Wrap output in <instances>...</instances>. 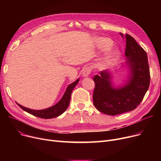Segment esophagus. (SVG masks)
Segmentation results:
<instances>
[{"label": "esophagus", "instance_id": "esophagus-1", "mask_svg": "<svg viewBox=\"0 0 161 161\" xmlns=\"http://www.w3.org/2000/svg\"><path fill=\"white\" fill-rule=\"evenodd\" d=\"M91 72V69L90 67H86L83 69L82 72V75L83 77H86V76H88Z\"/></svg>", "mask_w": 161, "mask_h": 161}]
</instances>
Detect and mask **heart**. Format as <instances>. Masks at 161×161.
Returning a JSON list of instances; mask_svg holds the SVG:
<instances>
[{
	"instance_id": "heart-1",
	"label": "heart",
	"mask_w": 161,
	"mask_h": 161,
	"mask_svg": "<svg viewBox=\"0 0 161 161\" xmlns=\"http://www.w3.org/2000/svg\"><path fill=\"white\" fill-rule=\"evenodd\" d=\"M103 43L104 44V47L106 49H108L112 45V40H110L109 39H104L103 40ZM118 57V53L116 52H112L111 54H109L107 58H106V63L108 64L109 63H112L114 61H115L117 58Z\"/></svg>"
}]
</instances>
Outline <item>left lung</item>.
<instances>
[{"mask_svg": "<svg viewBox=\"0 0 161 161\" xmlns=\"http://www.w3.org/2000/svg\"><path fill=\"white\" fill-rule=\"evenodd\" d=\"M122 36L123 35L121 33ZM125 55L128 57L131 75L126 86L114 89L109 71L95 75L92 100L98 111L115 115L134 110L141 103L150 84V72L146 51L130 35L126 34Z\"/></svg>", "mask_w": 161, "mask_h": 161, "instance_id": "obj_1", "label": "left lung"}]
</instances>
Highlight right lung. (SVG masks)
Masks as SVG:
<instances>
[{
	"mask_svg": "<svg viewBox=\"0 0 161 161\" xmlns=\"http://www.w3.org/2000/svg\"><path fill=\"white\" fill-rule=\"evenodd\" d=\"M79 80H80L79 79L75 81H74V83H71L70 85L68 86L65 93L64 94L61 100L59 101L57 104L51 108H49L45 109H42V110H34V109H31L23 107L18 103L17 104H18V105L21 109H23L24 111L29 113L32 115L36 116L38 117L43 118V119H52V118L57 117L60 115H61L62 114H63L66 111L67 108L69 107L72 90L75 87V86L77 85Z\"/></svg>",
	"mask_w": 161,
	"mask_h": 161,
	"instance_id": "1",
	"label": "right lung"
}]
</instances>
